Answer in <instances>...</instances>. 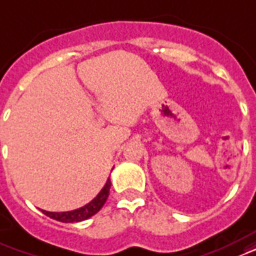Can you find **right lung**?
<instances>
[{
	"label": "right lung",
	"instance_id": "right-lung-1",
	"mask_svg": "<svg viewBox=\"0 0 256 256\" xmlns=\"http://www.w3.org/2000/svg\"><path fill=\"white\" fill-rule=\"evenodd\" d=\"M110 187H111V180L108 178L99 194L94 196L90 204H86L78 209L70 210V212H60V213L58 212H47V210H42V212H43V214L48 216L50 218H54L56 221H60V222H80V221L88 220L90 217L94 216L103 208L106 200L108 198Z\"/></svg>",
	"mask_w": 256,
	"mask_h": 256
}]
</instances>
